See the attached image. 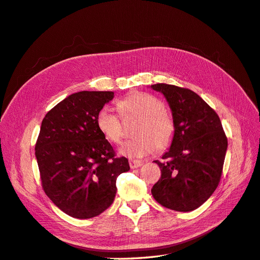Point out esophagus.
<instances>
[{
  "mask_svg": "<svg viewBox=\"0 0 260 260\" xmlns=\"http://www.w3.org/2000/svg\"><path fill=\"white\" fill-rule=\"evenodd\" d=\"M129 165H130V168H131V169H135V168L140 167L141 165H142V162L139 161V160H133V159H130V160H129Z\"/></svg>",
  "mask_w": 260,
  "mask_h": 260,
  "instance_id": "1",
  "label": "esophagus"
}]
</instances>
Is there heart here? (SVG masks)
<instances>
[{
    "mask_svg": "<svg viewBox=\"0 0 260 260\" xmlns=\"http://www.w3.org/2000/svg\"><path fill=\"white\" fill-rule=\"evenodd\" d=\"M123 119L139 118L135 136L120 147V153L130 158H141L157 151L166 149L174 141L176 123L166 111L162 102L145 92H133L116 104ZM119 115L108 106L96 114L98 129L106 140L119 143L123 137V122Z\"/></svg>",
    "mask_w": 260,
    "mask_h": 260,
    "instance_id": "heart-1",
    "label": "heart"
}]
</instances>
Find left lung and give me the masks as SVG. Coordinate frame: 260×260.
<instances>
[{
	"label": "left lung",
	"instance_id": "8db88e82",
	"mask_svg": "<svg viewBox=\"0 0 260 260\" xmlns=\"http://www.w3.org/2000/svg\"><path fill=\"white\" fill-rule=\"evenodd\" d=\"M171 108L176 135L162 160L152 195L161 206L192 211L205 203L222 175L228 139L217 113L192 90L157 83Z\"/></svg>",
	"mask_w": 260,
	"mask_h": 260
}]
</instances>
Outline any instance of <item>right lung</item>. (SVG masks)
I'll list each match as a JSON object with an SVG mask.
<instances>
[{"label": "right lung", "instance_id": "add662e5", "mask_svg": "<svg viewBox=\"0 0 260 260\" xmlns=\"http://www.w3.org/2000/svg\"><path fill=\"white\" fill-rule=\"evenodd\" d=\"M111 91H81L54 106L42 120L36 157L45 194L70 217H96L112 205L116 180L130 169L116 157L96 125Z\"/></svg>", "mask_w": 260, "mask_h": 260}]
</instances>
